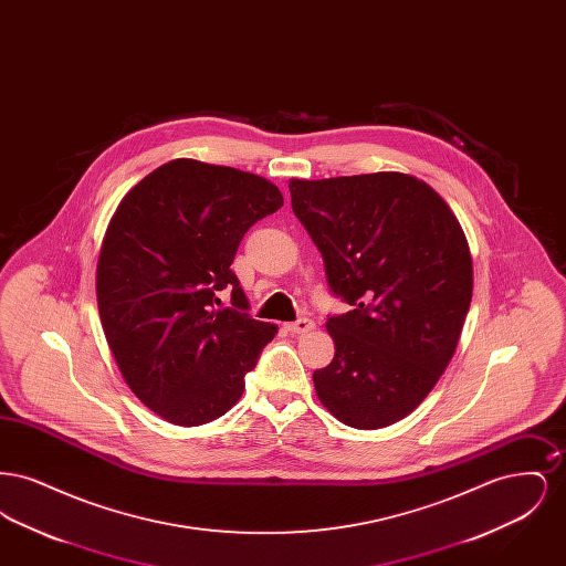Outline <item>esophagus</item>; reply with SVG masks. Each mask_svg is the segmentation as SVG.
<instances>
[{"instance_id": "obj_1", "label": "esophagus", "mask_w": 566, "mask_h": 566, "mask_svg": "<svg viewBox=\"0 0 566 566\" xmlns=\"http://www.w3.org/2000/svg\"><path fill=\"white\" fill-rule=\"evenodd\" d=\"M284 328L293 335H303V333H310L314 328V323L310 318H298L295 323L284 324Z\"/></svg>"}]
</instances>
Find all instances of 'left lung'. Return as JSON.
Instances as JSON below:
<instances>
[{
    "mask_svg": "<svg viewBox=\"0 0 566 566\" xmlns=\"http://www.w3.org/2000/svg\"><path fill=\"white\" fill-rule=\"evenodd\" d=\"M293 212L321 250L335 356L314 371L321 403L354 429H384L427 399L457 352L473 263L450 206L407 174L291 180Z\"/></svg>",
    "mask_w": 566,
    "mask_h": 566,
    "instance_id": "left-lung-1",
    "label": "left lung"
}]
</instances>
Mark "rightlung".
Instances as JSON below:
<instances>
[{"instance_id":"add662e5","label":"right lung","mask_w":566,"mask_h":566,"mask_svg":"<svg viewBox=\"0 0 566 566\" xmlns=\"http://www.w3.org/2000/svg\"><path fill=\"white\" fill-rule=\"evenodd\" d=\"M270 180L176 159L125 195L97 261L99 318L135 397L178 427H199L240 401L277 326L248 314L231 270L248 229L282 208ZM231 308H216L217 293Z\"/></svg>"}]
</instances>
